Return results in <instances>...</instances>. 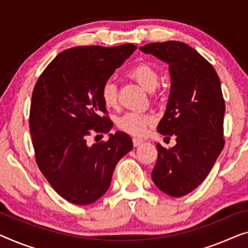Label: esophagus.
<instances>
[{
  "mask_svg": "<svg viewBox=\"0 0 248 248\" xmlns=\"http://www.w3.org/2000/svg\"><path fill=\"white\" fill-rule=\"evenodd\" d=\"M142 142H143L142 139H139V138H134V139H132V143H134L135 147L140 146Z\"/></svg>",
  "mask_w": 248,
  "mask_h": 248,
  "instance_id": "obj_1",
  "label": "esophagus"
}]
</instances>
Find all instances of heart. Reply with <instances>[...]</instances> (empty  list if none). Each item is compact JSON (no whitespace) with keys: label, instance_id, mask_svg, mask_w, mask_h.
<instances>
[{"label":"heart","instance_id":"obj_1","mask_svg":"<svg viewBox=\"0 0 248 248\" xmlns=\"http://www.w3.org/2000/svg\"><path fill=\"white\" fill-rule=\"evenodd\" d=\"M128 76L136 80L140 86L148 91H154L159 86L160 76L156 68L148 63H139L128 71ZM100 95L103 105L108 109H113L118 106V88L113 80L108 79L102 83ZM155 123V118L149 113L129 111L117 119V127L121 131L132 136H143L147 128Z\"/></svg>","mask_w":248,"mask_h":248}]
</instances>
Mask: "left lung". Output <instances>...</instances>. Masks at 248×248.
I'll return each instance as SVG.
<instances>
[{"label": "left lung", "mask_w": 248, "mask_h": 248, "mask_svg": "<svg viewBox=\"0 0 248 248\" xmlns=\"http://www.w3.org/2000/svg\"><path fill=\"white\" fill-rule=\"evenodd\" d=\"M139 49L169 64L170 94L157 130L166 138L176 137L177 143L170 149L158 143L151 177L165 194L182 197L204 182L225 145L220 80L186 43L155 42Z\"/></svg>", "instance_id": "left-lung-1"}]
</instances>
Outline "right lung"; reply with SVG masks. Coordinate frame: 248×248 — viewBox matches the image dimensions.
Instances as JSON below:
<instances>
[{
	"mask_svg": "<svg viewBox=\"0 0 248 248\" xmlns=\"http://www.w3.org/2000/svg\"><path fill=\"white\" fill-rule=\"evenodd\" d=\"M137 49L134 44L76 46L59 53L44 69L32 92L30 134L35 161L53 189L72 204L89 205L108 190L117 162L132 149L127 134L88 142L108 134L113 124L100 89Z\"/></svg>",
	"mask_w": 248,
	"mask_h": 248,
	"instance_id": "obj_1",
	"label": "right lung"
}]
</instances>
